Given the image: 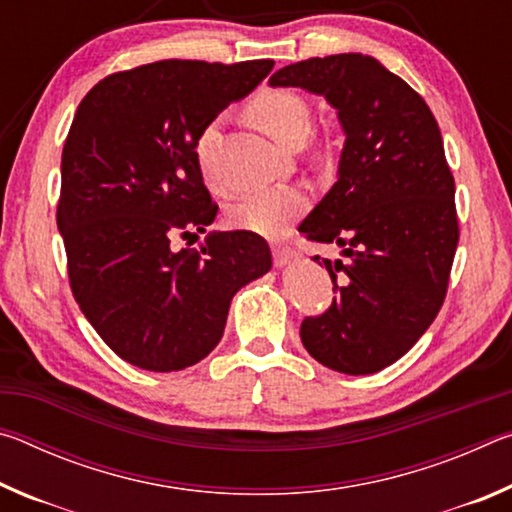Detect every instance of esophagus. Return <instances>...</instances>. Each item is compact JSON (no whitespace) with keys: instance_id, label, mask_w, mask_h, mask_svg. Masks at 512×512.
I'll use <instances>...</instances> for the list:
<instances>
[{"instance_id":"1","label":"esophagus","mask_w":512,"mask_h":512,"mask_svg":"<svg viewBox=\"0 0 512 512\" xmlns=\"http://www.w3.org/2000/svg\"><path fill=\"white\" fill-rule=\"evenodd\" d=\"M296 259V253L287 246H273V262L275 266H287Z\"/></svg>"}]
</instances>
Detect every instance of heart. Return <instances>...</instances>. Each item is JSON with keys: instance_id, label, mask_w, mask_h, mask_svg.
<instances>
[{"instance_id": "b5f03b06", "label": "heart", "mask_w": 512, "mask_h": 512, "mask_svg": "<svg viewBox=\"0 0 512 512\" xmlns=\"http://www.w3.org/2000/svg\"><path fill=\"white\" fill-rule=\"evenodd\" d=\"M248 117L259 128L273 137L275 142L284 146H300L305 142L311 128V110L309 103L293 90L271 88L257 92L248 101ZM219 137L216 121L207 124L196 140V160L201 167L207 183H216L212 173V149ZM307 194L300 187L280 185L262 192L248 194L230 210V221L235 228L255 232L262 237L282 235L289 225L305 214Z\"/></svg>"}]
</instances>
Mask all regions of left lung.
<instances>
[{
    "mask_svg": "<svg viewBox=\"0 0 512 512\" xmlns=\"http://www.w3.org/2000/svg\"><path fill=\"white\" fill-rule=\"evenodd\" d=\"M268 83L323 94L339 112V180L298 230L341 246L345 262L323 259L336 298L302 320L300 339L323 366L372 375L418 343L447 296L458 219L438 121L370 56L300 60Z\"/></svg>",
    "mask_w": 512,
    "mask_h": 512,
    "instance_id": "left-lung-1",
    "label": "left lung"
}]
</instances>
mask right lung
<instances>
[{
    "mask_svg": "<svg viewBox=\"0 0 512 512\" xmlns=\"http://www.w3.org/2000/svg\"><path fill=\"white\" fill-rule=\"evenodd\" d=\"M273 65L158 60L106 76L79 103L56 212L69 287L108 348L137 368L173 372L205 359L232 296L271 268L255 232H210L201 250L171 241L198 239L219 210L203 185L198 135Z\"/></svg>",
    "mask_w": 512,
    "mask_h": 512,
    "instance_id": "1",
    "label": "right lung"
}]
</instances>
